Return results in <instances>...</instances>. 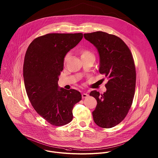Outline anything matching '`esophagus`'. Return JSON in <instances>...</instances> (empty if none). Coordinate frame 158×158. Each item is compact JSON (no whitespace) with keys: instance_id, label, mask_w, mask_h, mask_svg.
<instances>
[{"instance_id":"1","label":"esophagus","mask_w":158,"mask_h":158,"mask_svg":"<svg viewBox=\"0 0 158 158\" xmlns=\"http://www.w3.org/2000/svg\"><path fill=\"white\" fill-rule=\"evenodd\" d=\"M88 96H89V95H88L87 94H86V93H83V94H82V97L83 98H87Z\"/></svg>"}]
</instances>
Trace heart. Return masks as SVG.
I'll return each instance as SVG.
<instances>
[{"mask_svg":"<svg viewBox=\"0 0 158 158\" xmlns=\"http://www.w3.org/2000/svg\"><path fill=\"white\" fill-rule=\"evenodd\" d=\"M69 56V54L68 53L65 57H64V62L65 63L66 61V60H68V57ZM87 56H94L92 53L91 52H90L89 50H83L81 51V58H85V57H87Z\"/></svg>","mask_w":158,"mask_h":158,"instance_id":"obj_1","label":"heart"}]
</instances>
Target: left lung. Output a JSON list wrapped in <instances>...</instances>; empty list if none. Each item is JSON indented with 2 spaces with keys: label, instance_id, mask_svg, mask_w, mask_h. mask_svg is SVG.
I'll return each mask as SVG.
<instances>
[{
  "label": "left lung",
  "instance_id": "obj_1",
  "mask_svg": "<svg viewBox=\"0 0 158 158\" xmlns=\"http://www.w3.org/2000/svg\"><path fill=\"white\" fill-rule=\"evenodd\" d=\"M84 37L97 48L99 72L108 79L103 94L96 90L90 93L97 102L94 121L100 127L111 128L125 118L133 102L136 83L133 56L125 42L115 35L97 31Z\"/></svg>",
  "mask_w": 158,
  "mask_h": 158
}]
</instances>
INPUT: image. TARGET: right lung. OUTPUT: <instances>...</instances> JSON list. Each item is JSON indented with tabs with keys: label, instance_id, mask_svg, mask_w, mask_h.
<instances>
[{
	"label": "right lung",
	"instance_id": "add662e5",
	"mask_svg": "<svg viewBox=\"0 0 158 158\" xmlns=\"http://www.w3.org/2000/svg\"><path fill=\"white\" fill-rule=\"evenodd\" d=\"M82 33L47 34L35 38L24 56L23 78L29 100L35 111L52 125L61 126L73 119V109L81 93L58 84L66 53L82 40Z\"/></svg>",
	"mask_w": 158,
	"mask_h": 158
}]
</instances>
